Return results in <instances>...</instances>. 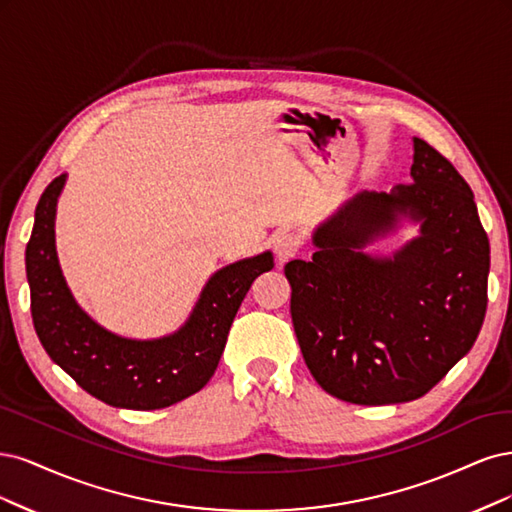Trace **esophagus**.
Here are the masks:
<instances>
[{
    "instance_id": "1",
    "label": "esophagus",
    "mask_w": 512,
    "mask_h": 512,
    "mask_svg": "<svg viewBox=\"0 0 512 512\" xmlns=\"http://www.w3.org/2000/svg\"><path fill=\"white\" fill-rule=\"evenodd\" d=\"M302 236L295 234V232H283L278 238H276V244H274V253H276V259L278 263H287L289 259H293L295 255L300 253L302 249Z\"/></svg>"
}]
</instances>
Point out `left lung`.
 Returning <instances> with one entry per match:
<instances>
[{
	"label": "left lung",
	"mask_w": 512,
	"mask_h": 512,
	"mask_svg": "<svg viewBox=\"0 0 512 512\" xmlns=\"http://www.w3.org/2000/svg\"><path fill=\"white\" fill-rule=\"evenodd\" d=\"M412 183L364 191L317 227L310 261L285 266L306 366L338 400H417L476 342L487 310L489 240L474 193L434 146L412 138ZM402 216L420 236L391 258L363 246Z\"/></svg>",
	"instance_id": "1"
}]
</instances>
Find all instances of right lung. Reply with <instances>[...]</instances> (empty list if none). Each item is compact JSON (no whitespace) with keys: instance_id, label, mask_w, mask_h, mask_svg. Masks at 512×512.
<instances>
[{"instance_id":"right-lung-1","label":"right lung","mask_w":512,"mask_h":512,"mask_svg":"<svg viewBox=\"0 0 512 512\" xmlns=\"http://www.w3.org/2000/svg\"><path fill=\"white\" fill-rule=\"evenodd\" d=\"M65 174L48 185L36 206L25 266L36 334L57 366L117 408H166L200 391L219 366L229 327L253 280L274 268L270 251L214 272L191 317L178 332L157 340H131L108 332L70 293L55 249V212Z\"/></svg>"}]
</instances>
